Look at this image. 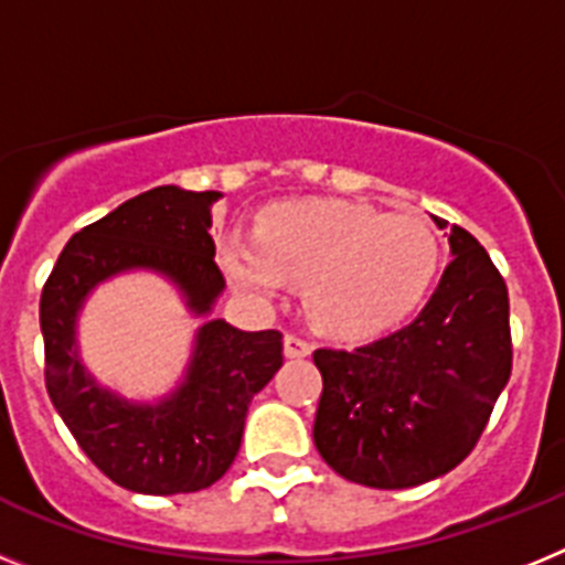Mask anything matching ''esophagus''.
Here are the masks:
<instances>
[{
	"instance_id": "esophagus-1",
	"label": "esophagus",
	"mask_w": 565,
	"mask_h": 565,
	"mask_svg": "<svg viewBox=\"0 0 565 565\" xmlns=\"http://www.w3.org/2000/svg\"><path fill=\"white\" fill-rule=\"evenodd\" d=\"M282 348H286L288 359H302L313 351L311 342L302 337H297V333H286V339H282Z\"/></svg>"
}]
</instances>
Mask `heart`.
Returning <instances> with one entry per match:
<instances>
[{
	"label": "heart",
	"instance_id": "b5f03b06",
	"mask_svg": "<svg viewBox=\"0 0 565 565\" xmlns=\"http://www.w3.org/2000/svg\"><path fill=\"white\" fill-rule=\"evenodd\" d=\"M221 266L234 291L274 306L291 282L319 331L364 342L393 331L436 286L444 239L418 214L353 201H288L259 217L254 237L223 239Z\"/></svg>",
	"mask_w": 565,
	"mask_h": 565
}]
</instances>
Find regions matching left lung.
<instances>
[{
  "label": "left lung",
  "mask_w": 565,
  "mask_h": 565,
  "mask_svg": "<svg viewBox=\"0 0 565 565\" xmlns=\"http://www.w3.org/2000/svg\"><path fill=\"white\" fill-rule=\"evenodd\" d=\"M450 254L411 326L353 351H313L322 373L313 444L348 481L407 489L450 472L472 452L507 387V282L467 228H450Z\"/></svg>",
  "instance_id": "left-lung-1"
}]
</instances>
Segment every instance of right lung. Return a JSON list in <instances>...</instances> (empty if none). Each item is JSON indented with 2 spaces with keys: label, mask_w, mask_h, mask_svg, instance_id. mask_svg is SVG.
I'll list each match as a JSON object with an SVG mask.
<instances>
[{
  "label": "right lung",
  "mask_w": 565,
  "mask_h": 565,
  "mask_svg": "<svg viewBox=\"0 0 565 565\" xmlns=\"http://www.w3.org/2000/svg\"><path fill=\"white\" fill-rule=\"evenodd\" d=\"M221 192L154 186L70 237L44 282V382L53 407L109 481L143 495H181L226 476L254 393L282 364V333L239 331L212 308L226 288L214 263L212 206ZM127 270L161 273L204 326L188 373L158 403L109 392L77 356V313L92 288Z\"/></svg>",
  "instance_id": "right-lung-1"
}]
</instances>
